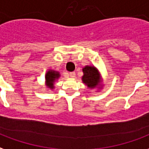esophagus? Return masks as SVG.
<instances>
[{"instance_id": "esophagus-1", "label": "esophagus", "mask_w": 149, "mask_h": 149, "mask_svg": "<svg viewBox=\"0 0 149 149\" xmlns=\"http://www.w3.org/2000/svg\"><path fill=\"white\" fill-rule=\"evenodd\" d=\"M69 76H70V78H74L75 77V72H70Z\"/></svg>"}]
</instances>
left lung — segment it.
Returning <instances> with one entry per match:
<instances>
[{
    "label": "left lung",
    "instance_id": "left-lung-1",
    "mask_svg": "<svg viewBox=\"0 0 149 149\" xmlns=\"http://www.w3.org/2000/svg\"><path fill=\"white\" fill-rule=\"evenodd\" d=\"M83 76L82 77V82L90 89H94L101 86L102 76L97 68L94 66H86L82 68ZM100 88V87H97Z\"/></svg>",
    "mask_w": 149,
    "mask_h": 149
}]
</instances>
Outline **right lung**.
I'll list each match as a JSON object with an SVG mask.
<instances>
[{
  "label": "right lung",
  "instance_id": "add662e5",
  "mask_svg": "<svg viewBox=\"0 0 149 149\" xmlns=\"http://www.w3.org/2000/svg\"><path fill=\"white\" fill-rule=\"evenodd\" d=\"M60 77V74L58 71H55L54 70H49L47 71L45 74V82L46 86L49 89H54V84L57 81V79Z\"/></svg>",
  "mask_w": 149,
  "mask_h": 149
}]
</instances>
